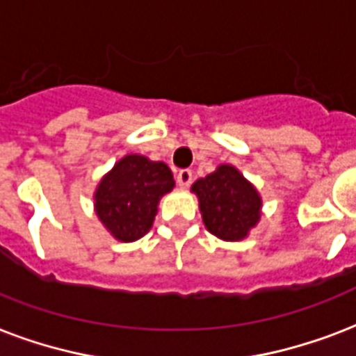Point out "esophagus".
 Instances as JSON below:
<instances>
[{
  "label": "esophagus",
  "instance_id": "esophagus-1",
  "mask_svg": "<svg viewBox=\"0 0 356 356\" xmlns=\"http://www.w3.org/2000/svg\"><path fill=\"white\" fill-rule=\"evenodd\" d=\"M176 181H178V186L189 187L193 181V172L189 169H180L176 172Z\"/></svg>",
  "mask_w": 356,
  "mask_h": 356
}]
</instances>
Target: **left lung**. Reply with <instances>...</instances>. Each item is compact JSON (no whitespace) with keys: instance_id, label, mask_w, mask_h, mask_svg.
I'll return each instance as SVG.
<instances>
[{"instance_id":"left-lung-1","label":"left lung","mask_w":356,"mask_h":356,"mask_svg":"<svg viewBox=\"0 0 356 356\" xmlns=\"http://www.w3.org/2000/svg\"><path fill=\"white\" fill-rule=\"evenodd\" d=\"M204 225L225 241H239L260 219L258 193L238 170L221 165L216 172L193 184Z\"/></svg>"}]
</instances>
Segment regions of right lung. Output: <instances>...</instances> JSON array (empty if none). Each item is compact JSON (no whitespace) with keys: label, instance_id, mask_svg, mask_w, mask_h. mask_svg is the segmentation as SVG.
<instances>
[{"label":"right lung","instance_id":"add662e5","mask_svg":"<svg viewBox=\"0 0 356 356\" xmlns=\"http://www.w3.org/2000/svg\"><path fill=\"white\" fill-rule=\"evenodd\" d=\"M175 187L165 163L126 156L96 189V216L120 241L143 238L152 227L159 198Z\"/></svg>","mask_w":356,"mask_h":356}]
</instances>
